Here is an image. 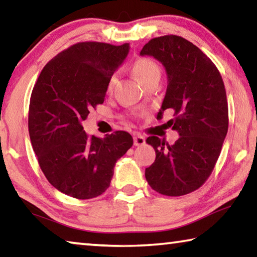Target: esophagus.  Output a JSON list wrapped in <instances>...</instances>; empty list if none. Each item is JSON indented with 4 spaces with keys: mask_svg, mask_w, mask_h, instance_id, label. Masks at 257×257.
<instances>
[{
    "mask_svg": "<svg viewBox=\"0 0 257 257\" xmlns=\"http://www.w3.org/2000/svg\"><path fill=\"white\" fill-rule=\"evenodd\" d=\"M145 144V137H143L142 135H136L134 136V145L135 146H142Z\"/></svg>",
    "mask_w": 257,
    "mask_h": 257,
    "instance_id": "1",
    "label": "esophagus"
}]
</instances>
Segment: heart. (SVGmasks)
<instances>
[{
  "label": "heart",
  "instance_id": "1",
  "mask_svg": "<svg viewBox=\"0 0 257 257\" xmlns=\"http://www.w3.org/2000/svg\"><path fill=\"white\" fill-rule=\"evenodd\" d=\"M133 71L137 79L144 86L152 79L161 76L159 66L156 64L154 60H152L150 58L137 59L134 62ZM116 81H118V75H116V73H113L107 81V85H106L107 92H112L113 88H114V86L116 85Z\"/></svg>",
  "mask_w": 257,
  "mask_h": 257
}]
</instances>
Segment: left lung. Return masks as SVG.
<instances>
[{
    "label": "left lung",
    "mask_w": 257,
    "mask_h": 257,
    "mask_svg": "<svg viewBox=\"0 0 257 257\" xmlns=\"http://www.w3.org/2000/svg\"><path fill=\"white\" fill-rule=\"evenodd\" d=\"M141 55L160 61L168 75L167 93L158 113L172 110L168 121L179 134L169 145L151 136L156 158L145 169L149 185L165 196H182L198 189L214 169L228 133V102L219 70L196 45L176 35L151 40Z\"/></svg>",
    "instance_id": "obj_1"
}]
</instances>
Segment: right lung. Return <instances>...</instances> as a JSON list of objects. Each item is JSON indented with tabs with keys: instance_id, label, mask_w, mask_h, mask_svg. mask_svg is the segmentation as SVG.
Instances as JSON below:
<instances>
[{
	"instance_id": "right-lung-1",
	"label": "right lung",
	"mask_w": 257,
	"mask_h": 257,
	"mask_svg": "<svg viewBox=\"0 0 257 257\" xmlns=\"http://www.w3.org/2000/svg\"><path fill=\"white\" fill-rule=\"evenodd\" d=\"M129 44L81 42L43 69L29 103L28 130L38 164L50 184L78 199L97 197L111 184L115 162L133 146L127 132L88 137L81 122L104 102L110 77Z\"/></svg>"
}]
</instances>
